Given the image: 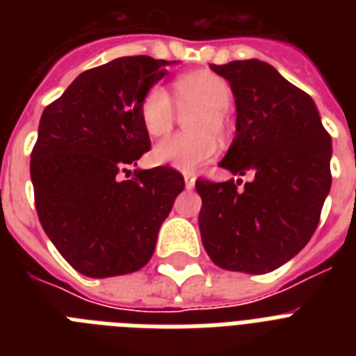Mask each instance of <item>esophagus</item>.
Returning a JSON list of instances; mask_svg holds the SVG:
<instances>
[{
    "label": "esophagus",
    "mask_w": 356,
    "mask_h": 356,
    "mask_svg": "<svg viewBox=\"0 0 356 356\" xmlns=\"http://www.w3.org/2000/svg\"><path fill=\"white\" fill-rule=\"evenodd\" d=\"M194 184H195L194 175H192V173H184V186H186V190L194 188Z\"/></svg>",
    "instance_id": "34e87169"
}]
</instances>
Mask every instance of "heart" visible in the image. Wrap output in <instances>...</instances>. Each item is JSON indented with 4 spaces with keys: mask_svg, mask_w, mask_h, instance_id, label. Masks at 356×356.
Segmentation results:
<instances>
[{
    "mask_svg": "<svg viewBox=\"0 0 356 356\" xmlns=\"http://www.w3.org/2000/svg\"><path fill=\"white\" fill-rule=\"evenodd\" d=\"M173 97L161 85L151 86L140 99L138 113L145 133L159 138L170 133L177 120V108L190 113L184 125L192 133L173 134L153 147L155 164L172 166L179 172H194L211 161L218 149V138L229 131L227 111L233 103V88L222 75L212 72H190L173 81Z\"/></svg>",
    "mask_w": 356,
    "mask_h": 356,
    "instance_id": "obj_1",
    "label": "heart"
}]
</instances>
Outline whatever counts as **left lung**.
<instances>
[{
	"label": "left lung",
	"instance_id": "8db88e82",
	"mask_svg": "<svg viewBox=\"0 0 356 356\" xmlns=\"http://www.w3.org/2000/svg\"><path fill=\"white\" fill-rule=\"evenodd\" d=\"M229 81L236 136L220 166L253 179L195 181L200 231L211 260L229 271L268 273L296 257L320 222L331 190V136L309 94L271 64H211Z\"/></svg>",
	"mask_w": 356,
	"mask_h": 356
}]
</instances>
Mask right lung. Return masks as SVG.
Here are the masks:
<instances>
[{"label":"right lung","mask_w":356,"mask_h":356,"mask_svg":"<svg viewBox=\"0 0 356 356\" xmlns=\"http://www.w3.org/2000/svg\"><path fill=\"white\" fill-rule=\"evenodd\" d=\"M168 64L147 55L114 58L83 72L42 113L31 153L36 212L58 253L86 277L144 268L184 188L168 166L122 179L149 151L138 105Z\"/></svg>","instance_id":"obj_1"}]
</instances>
